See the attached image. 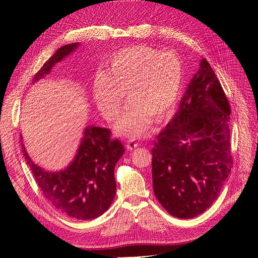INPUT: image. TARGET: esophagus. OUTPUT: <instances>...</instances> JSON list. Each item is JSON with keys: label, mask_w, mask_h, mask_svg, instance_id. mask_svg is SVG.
<instances>
[{"label": "esophagus", "mask_w": 258, "mask_h": 258, "mask_svg": "<svg viewBox=\"0 0 258 258\" xmlns=\"http://www.w3.org/2000/svg\"><path fill=\"white\" fill-rule=\"evenodd\" d=\"M125 146H126V148H127V151H133V150H135V148H137L138 143H137L136 141H134V140H128V141L126 142Z\"/></svg>", "instance_id": "esophagus-1"}]
</instances>
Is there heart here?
I'll return each instance as SVG.
<instances>
[{"instance_id": "1", "label": "heart", "mask_w": 258, "mask_h": 258, "mask_svg": "<svg viewBox=\"0 0 258 258\" xmlns=\"http://www.w3.org/2000/svg\"><path fill=\"white\" fill-rule=\"evenodd\" d=\"M183 84V64L172 52L145 45L115 53L93 77L92 94L107 121L117 116L124 92L127 103L114 125L118 136L139 138L150 131L154 117H167L178 102Z\"/></svg>"}]
</instances>
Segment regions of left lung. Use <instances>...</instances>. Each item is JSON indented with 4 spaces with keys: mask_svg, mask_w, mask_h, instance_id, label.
I'll list each match as a JSON object with an SVG mask.
<instances>
[{
    "mask_svg": "<svg viewBox=\"0 0 258 258\" xmlns=\"http://www.w3.org/2000/svg\"><path fill=\"white\" fill-rule=\"evenodd\" d=\"M230 113L220 80L202 58L152 150L154 192L172 216L192 219L219 197L233 163Z\"/></svg>",
    "mask_w": 258,
    "mask_h": 258,
    "instance_id": "1",
    "label": "left lung"
}]
</instances>
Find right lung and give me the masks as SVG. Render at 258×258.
Returning <instances> with one entry per match:
<instances>
[{
	"mask_svg": "<svg viewBox=\"0 0 258 258\" xmlns=\"http://www.w3.org/2000/svg\"><path fill=\"white\" fill-rule=\"evenodd\" d=\"M78 47L79 43L60 47L35 74L32 84L48 75L54 66ZM22 152L44 197L59 212L88 221L98 218L110 208L116 195L114 170L124 154V147L118 139H111L107 128L88 125L74 159L56 172L35 164L23 141Z\"/></svg>",
	"mask_w": 258,
	"mask_h": 258,
	"instance_id": "1",
	"label": "right lung"
}]
</instances>
